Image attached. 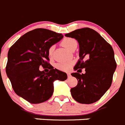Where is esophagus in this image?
<instances>
[{"instance_id": "34e87169", "label": "esophagus", "mask_w": 125, "mask_h": 125, "mask_svg": "<svg viewBox=\"0 0 125 125\" xmlns=\"http://www.w3.org/2000/svg\"><path fill=\"white\" fill-rule=\"evenodd\" d=\"M67 75H68V78H70V76H71L70 73H67Z\"/></svg>"}]
</instances>
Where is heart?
Masks as SVG:
<instances>
[{"label":"heart","mask_w":125,"mask_h":125,"mask_svg":"<svg viewBox=\"0 0 125 125\" xmlns=\"http://www.w3.org/2000/svg\"><path fill=\"white\" fill-rule=\"evenodd\" d=\"M76 41L75 39H74L73 38H64L63 39L62 41V45L63 46H64L65 47H66V49H68V50H71L72 48L73 47V45L75 44H76ZM53 49H54V46L52 45L49 49V55L50 56H51L53 53ZM73 63L70 62H63V63H58L56 66L57 68L59 70H61L63 71H67L68 70H70V68H71Z\"/></svg>","instance_id":"b5f03b06"}]
</instances>
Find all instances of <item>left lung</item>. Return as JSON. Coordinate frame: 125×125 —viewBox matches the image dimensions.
I'll return each mask as SVG.
<instances>
[{
  "label": "left lung",
  "instance_id": "8db88e82",
  "mask_svg": "<svg viewBox=\"0 0 125 125\" xmlns=\"http://www.w3.org/2000/svg\"><path fill=\"white\" fill-rule=\"evenodd\" d=\"M65 36L74 38L79 43L80 59L72 73L78 84L71 89V94L76 102L90 104L101 99L112 84L116 68L114 52L97 31L89 28L76 30ZM84 68L86 73H80Z\"/></svg>",
  "mask_w": 125,
  "mask_h": 125
}]
</instances>
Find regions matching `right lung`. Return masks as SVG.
Listing matches in <instances>:
<instances>
[{"instance_id":"add662e5","label":"right lung","mask_w":125,"mask_h":125,"mask_svg":"<svg viewBox=\"0 0 125 125\" xmlns=\"http://www.w3.org/2000/svg\"><path fill=\"white\" fill-rule=\"evenodd\" d=\"M63 38L62 34L38 28L26 32L8 52L6 73L16 94L31 104L49 99L53 93V82L65 81L67 74L53 68L48 61L49 49ZM42 65L48 70L40 71Z\"/></svg>"}]
</instances>
